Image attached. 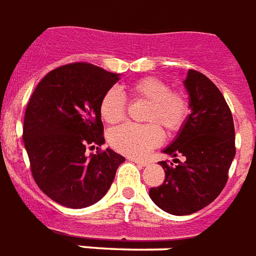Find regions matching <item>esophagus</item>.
Returning a JSON list of instances; mask_svg holds the SVG:
<instances>
[{"label": "esophagus", "instance_id": "esophagus-1", "mask_svg": "<svg viewBox=\"0 0 256 256\" xmlns=\"http://www.w3.org/2000/svg\"><path fill=\"white\" fill-rule=\"evenodd\" d=\"M132 162H134L136 164H138V166H148V162L146 160H141V158H132Z\"/></svg>", "mask_w": 256, "mask_h": 256}]
</instances>
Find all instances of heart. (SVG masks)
Segmentation results:
<instances>
[{"mask_svg": "<svg viewBox=\"0 0 256 256\" xmlns=\"http://www.w3.org/2000/svg\"><path fill=\"white\" fill-rule=\"evenodd\" d=\"M128 90L133 99L149 103L144 119L150 123H126L112 128L108 133V142L115 150L126 156H144L162 144V133L158 126L166 134L178 133L184 126L190 106L180 90H171L168 82L157 77H144L134 81ZM126 108V96L116 86L110 88L100 100V115L110 124L120 122Z\"/></svg>", "mask_w": 256, "mask_h": 256, "instance_id": "heart-1", "label": "heart"}]
</instances>
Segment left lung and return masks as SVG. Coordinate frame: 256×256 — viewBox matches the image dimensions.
<instances>
[{"label":"left lung","mask_w":256,"mask_h":256,"mask_svg":"<svg viewBox=\"0 0 256 256\" xmlns=\"http://www.w3.org/2000/svg\"><path fill=\"white\" fill-rule=\"evenodd\" d=\"M191 114L178 137L164 153L184 156V162H160L166 179L152 187L149 196L160 209L186 216L204 209L220 196L228 182L234 148L232 112L224 96L212 81L190 69L184 80Z\"/></svg>","instance_id":"1"}]
</instances>
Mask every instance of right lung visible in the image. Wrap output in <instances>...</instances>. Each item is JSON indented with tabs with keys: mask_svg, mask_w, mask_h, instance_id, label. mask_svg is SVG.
Masks as SVG:
<instances>
[{
	"mask_svg": "<svg viewBox=\"0 0 256 256\" xmlns=\"http://www.w3.org/2000/svg\"><path fill=\"white\" fill-rule=\"evenodd\" d=\"M118 74L88 62L60 66L47 73L28 102L22 141L34 179L60 205L81 209L108 191L124 157L102 150L103 94ZM98 152L88 155V147Z\"/></svg>",
	"mask_w": 256,
	"mask_h": 256,
	"instance_id": "add662e5",
	"label": "right lung"
}]
</instances>
